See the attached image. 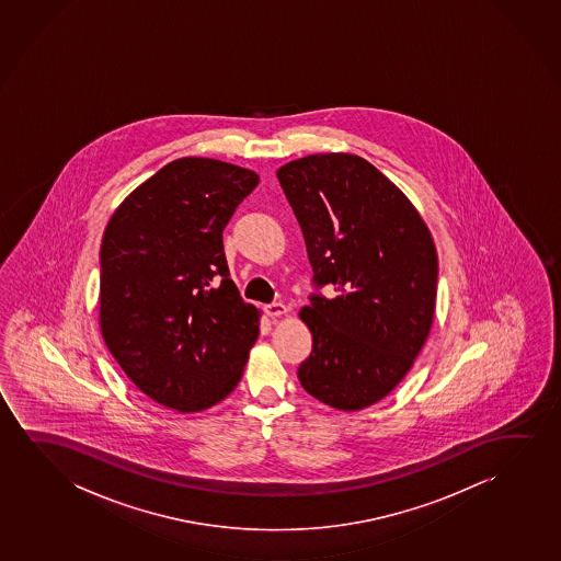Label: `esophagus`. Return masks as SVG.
I'll return each instance as SVG.
<instances>
[{"label": "esophagus", "mask_w": 561, "mask_h": 561, "mask_svg": "<svg viewBox=\"0 0 561 561\" xmlns=\"http://www.w3.org/2000/svg\"><path fill=\"white\" fill-rule=\"evenodd\" d=\"M264 312H266L270 318H277V316H282L287 312V307H285L284 302H272V305H266V307H264Z\"/></svg>", "instance_id": "esophagus-1"}]
</instances>
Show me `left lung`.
Listing matches in <instances>:
<instances>
[{"label":"left lung","instance_id":"1","mask_svg":"<svg viewBox=\"0 0 561 561\" xmlns=\"http://www.w3.org/2000/svg\"><path fill=\"white\" fill-rule=\"evenodd\" d=\"M299 220L316 289L300 320L312 353L302 389L354 412L402 381L430 335L437 300V251L407 195L366 159L308 154L277 170Z\"/></svg>","mask_w":561,"mask_h":561}]
</instances>
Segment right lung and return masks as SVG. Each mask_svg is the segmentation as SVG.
Here are the masks:
<instances>
[{
  "mask_svg": "<svg viewBox=\"0 0 561 561\" xmlns=\"http://www.w3.org/2000/svg\"><path fill=\"white\" fill-rule=\"evenodd\" d=\"M259 184L253 170L185 157L136 187L101 241L100 325L139 391L178 412L226 399L261 312L241 299L222 231Z\"/></svg>",
  "mask_w": 561,
  "mask_h": 561,
  "instance_id": "right-lung-1",
  "label": "right lung"
}]
</instances>
